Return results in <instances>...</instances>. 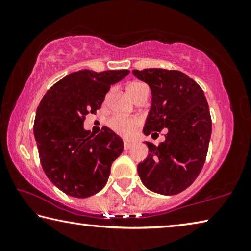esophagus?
Instances as JSON below:
<instances>
[{
  "mask_svg": "<svg viewBox=\"0 0 251 251\" xmlns=\"http://www.w3.org/2000/svg\"><path fill=\"white\" fill-rule=\"evenodd\" d=\"M134 146V143L133 142H129V141H124V148L125 150H129Z\"/></svg>",
  "mask_w": 251,
  "mask_h": 251,
  "instance_id": "34e87169",
  "label": "esophagus"
}]
</instances>
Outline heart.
Masks as SVG:
<instances>
[{"instance_id":"obj_1","label":"heart","mask_w":251,"mask_h":251,"mask_svg":"<svg viewBox=\"0 0 251 251\" xmlns=\"http://www.w3.org/2000/svg\"><path fill=\"white\" fill-rule=\"evenodd\" d=\"M146 91H148V87L142 82H131L127 85V92L133 99ZM107 124L109 128L115 131V133L127 137V136L133 134L136 128L141 125V121L137 117L114 116L110 118Z\"/></svg>"}]
</instances>
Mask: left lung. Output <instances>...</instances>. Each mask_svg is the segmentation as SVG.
Masks as SVG:
<instances>
[{"label": "left lung", "mask_w": 251, "mask_h": 251, "mask_svg": "<svg viewBox=\"0 0 251 251\" xmlns=\"http://www.w3.org/2000/svg\"><path fill=\"white\" fill-rule=\"evenodd\" d=\"M133 74L148 84L151 92L144 134L167 130L158 146L146 142L150 154L138 164L139 178L154 193L179 194L195 181L206 160L211 117L205 94L179 71L146 69L134 70Z\"/></svg>", "instance_id": "1"}]
</instances>
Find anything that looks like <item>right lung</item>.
I'll return each mask as SVG.
<instances>
[{
    "label": "right lung",
    "instance_id": "1",
    "mask_svg": "<svg viewBox=\"0 0 251 251\" xmlns=\"http://www.w3.org/2000/svg\"><path fill=\"white\" fill-rule=\"evenodd\" d=\"M128 74V70L74 72L55 83L36 109L34 137L41 165L69 196L86 198L103 189L113 161L122 154L120 136L106 126L94 135L84 129V120L100 108L110 86Z\"/></svg>",
    "mask_w": 251,
    "mask_h": 251
}]
</instances>
